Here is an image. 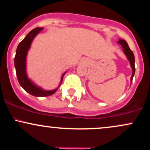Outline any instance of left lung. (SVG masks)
I'll return each instance as SVG.
<instances>
[{
  "label": "left lung",
  "instance_id": "left-lung-1",
  "mask_svg": "<svg viewBox=\"0 0 150 150\" xmlns=\"http://www.w3.org/2000/svg\"><path fill=\"white\" fill-rule=\"evenodd\" d=\"M118 43H119L120 44H121L122 47L123 48V51H124L125 54L126 55L127 57H128V59L130 61V65H131L132 69V75L131 79H130V80H131V82H132V78H133V76H134V75H135V56H134L133 53H132V51L130 50V48H129L128 44H127V42H125V40H123V39H119Z\"/></svg>",
  "mask_w": 150,
  "mask_h": 150
}]
</instances>
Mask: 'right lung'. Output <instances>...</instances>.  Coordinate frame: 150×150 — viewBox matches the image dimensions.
Here are the masks:
<instances>
[{
  "label": "right lung",
  "instance_id": "right-lung-1",
  "mask_svg": "<svg viewBox=\"0 0 150 150\" xmlns=\"http://www.w3.org/2000/svg\"><path fill=\"white\" fill-rule=\"evenodd\" d=\"M43 30V28H37L34 29L29 32L28 34L21 42L19 44L17 48L16 54L15 56V67L16 70L17 77L20 85L26 92L30 93L32 95L35 97H48L54 94L57 89L51 91H44L39 87L34 85L31 81L29 80L26 74L25 68H26V56H27V51L30 49L31 43L37 34ZM65 73L62 75L61 83L63 81V76Z\"/></svg>",
  "mask_w": 150,
  "mask_h": 150
}]
</instances>
